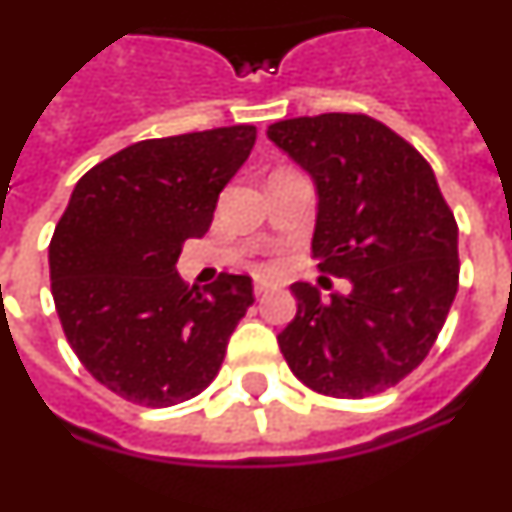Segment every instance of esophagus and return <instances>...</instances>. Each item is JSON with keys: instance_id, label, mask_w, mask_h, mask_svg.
I'll return each instance as SVG.
<instances>
[{"instance_id": "34e87169", "label": "esophagus", "mask_w": 512, "mask_h": 512, "mask_svg": "<svg viewBox=\"0 0 512 512\" xmlns=\"http://www.w3.org/2000/svg\"><path fill=\"white\" fill-rule=\"evenodd\" d=\"M271 287H274V282H269V279H256V282H253V295L256 297L266 295Z\"/></svg>"}]
</instances>
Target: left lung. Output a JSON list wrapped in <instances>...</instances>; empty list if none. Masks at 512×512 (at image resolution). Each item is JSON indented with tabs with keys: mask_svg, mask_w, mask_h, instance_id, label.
Instances as JSON below:
<instances>
[{
	"mask_svg": "<svg viewBox=\"0 0 512 512\" xmlns=\"http://www.w3.org/2000/svg\"><path fill=\"white\" fill-rule=\"evenodd\" d=\"M318 194L312 259L348 292L292 284L297 315L277 336L289 369L330 397L377 395L428 356L459 287V230L436 174L408 140L366 115L269 125Z\"/></svg>",
	"mask_w": 512,
	"mask_h": 512,
	"instance_id": "obj_1",
	"label": "left lung"
}]
</instances>
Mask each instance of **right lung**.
<instances>
[{
	"instance_id": "obj_1",
	"label": "right lung",
	"mask_w": 512,
	"mask_h": 512,
	"mask_svg": "<svg viewBox=\"0 0 512 512\" xmlns=\"http://www.w3.org/2000/svg\"><path fill=\"white\" fill-rule=\"evenodd\" d=\"M253 143V125L140 140L76 182L48 248L51 292L74 354L115 395L169 408L220 372L251 277L189 289L176 259Z\"/></svg>"
}]
</instances>
